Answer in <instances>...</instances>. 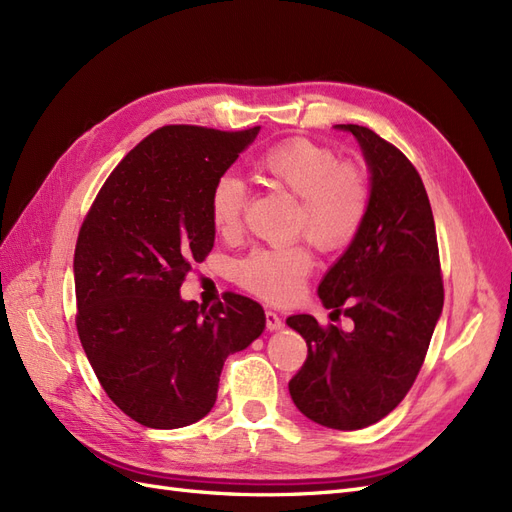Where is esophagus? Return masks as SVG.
I'll return each instance as SVG.
<instances>
[{"mask_svg": "<svg viewBox=\"0 0 512 512\" xmlns=\"http://www.w3.org/2000/svg\"><path fill=\"white\" fill-rule=\"evenodd\" d=\"M265 318H267V329H269V331H280V329L284 327V322H282L280 314L273 312V309H267Z\"/></svg>", "mask_w": 512, "mask_h": 512, "instance_id": "1", "label": "esophagus"}]
</instances>
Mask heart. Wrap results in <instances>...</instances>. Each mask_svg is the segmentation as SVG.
I'll use <instances>...</instances> for the list:
<instances>
[{
    "mask_svg": "<svg viewBox=\"0 0 512 512\" xmlns=\"http://www.w3.org/2000/svg\"><path fill=\"white\" fill-rule=\"evenodd\" d=\"M265 179L299 198L294 230L322 252L348 247L365 224L371 205L367 168L356 160H337V153L309 141L290 138L277 143L258 158ZM247 205L245 183L235 175H222L209 194V218L222 237L237 235ZM314 258L305 243L256 247L241 258L235 277L241 288L273 303H290L299 297L312 273Z\"/></svg>",
    "mask_w": 512,
    "mask_h": 512,
    "instance_id": "b5f03b06",
    "label": "heart"
}]
</instances>
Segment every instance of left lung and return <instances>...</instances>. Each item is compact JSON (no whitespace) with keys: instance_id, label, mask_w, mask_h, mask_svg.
I'll list each match as a JSON object with an SVG mask.
<instances>
[{"instance_id":"obj_1","label":"left lung","mask_w":512,"mask_h":512,"mask_svg":"<svg viewBox=\"0 0 512 512\" xmlns=\"http://www.w3.org/2000/svg\"><path fill=\"white\" fill-rule=\"evenodd\" d=\"M371 173V205L359 235L324 275L318 294L350 333L309 314L286 324L303 335L307 359L288 382L307 418L331 429H363L393 412L421 371L442 314L444 286L433 213L421 175L374 130L342 123Z\"/></svg>"}]
</instances>
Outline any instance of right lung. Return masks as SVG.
Wrapping results in <instances>:
<instances>
[{
    "label": "right lung",
    "mask_w": 512,
    "mask_h": 512,
    "mask_svg": "<svg viewBox=\"0 0 512 512\" xmlns=\"http://www.w3.org/2000/svg\"><path fill=\"white\" fill-rule=\"evenodd\" d=\"M260 126H164L123 158L85 215L74 250L76 331L113 404L151 429L207 416L226 356L265 329L235 292L209 309L179 288L215 241L209 194Z\"/></svg>",
    "instance_id": "add662e5"
}]
</instances>
